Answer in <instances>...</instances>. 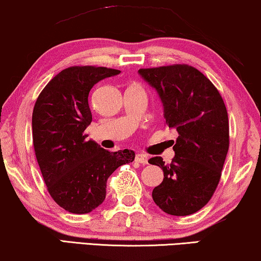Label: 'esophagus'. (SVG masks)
Listing matches in <instances>:
<instances>
[{
    "label": "esophagus",
    "mask_w": 261,
    "mask_h": 261,
    "mask_svg": "<svg viewBox=\"0 0 261 261\" xmlns=\"http://www.w3.org/2000/svg\"><path fill=\"white\" fill-rule=\"evenodd\" d=\"M135 162L139 163V164H142V165H145V164L148 163V158L145 154H137V155H135Z\"/></svg>",
    "instance_id": "34e87169"
}]
</instances>
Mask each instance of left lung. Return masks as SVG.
<instances>
[{
	"instance_id": "obj_1",
	"label": "left lung",
	"mask_w": 261,
	"mask_h": 261,
	"mask_svg": "<svg viewBox=\"0 0 261 261\" xmlns=\"http://www.w3.org/2000/svg\"><path fill=\"white\" fill-rule=\"evenodd\" d=\"M139 73L158 91L166 124L178 133L172 162L165 164L162 156L148 160L164 172L162 184L153 189V201L170 215H191L210 201L219 185L229 148L226 106L215 85L188 64Z\"/></svg>"
}]
</instances>
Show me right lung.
Instances as JSON below:
<instances>
[{"mask_svg":"<svg viewBox=\"0 0 261 261\" xmlns=\"http://www.w3.org/2000/svg\"><path fill=\"white\" fill-rule=\"evenodd\" d=\"M119 73L103 66H70L48 82L34 105L35 156L48 194L69 213L88 214L102 204L110 174L134 160L130 149L107 151L85 134L92 121L89 92Z\"/></svg>","mask_w":261,"mask_h":261,"instance_id":"obj_1","label":"right lung"}]
</instances>
